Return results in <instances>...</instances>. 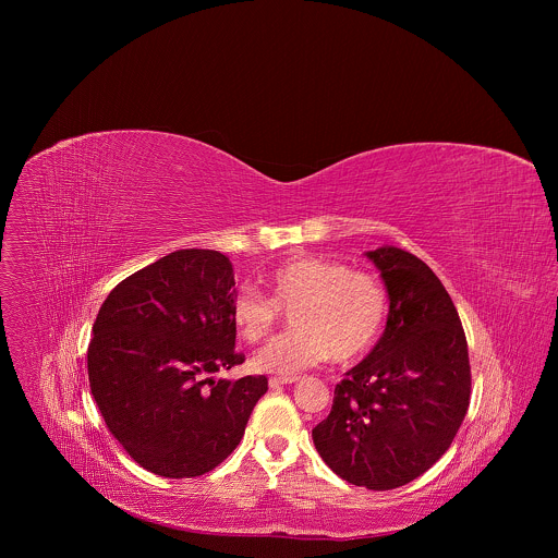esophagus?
Listing matches in <instances>:
<instances>
[{"mask_svg":"<svg viewBox=\"0 0 558 558\" xmlns=\"http://www.w3.org/2000/svg\"><path fill=\"white\" fill-rule=\"evenodd\" d=\"M299 380H301L299 376H286V378H270L268 385H270V389H279V387H283V385H294V383H299Z\"/></svg>","mask_w":558,"mask_h":558,"instance_id":"esophagus-1","label":"esophagus"}]
</instances>
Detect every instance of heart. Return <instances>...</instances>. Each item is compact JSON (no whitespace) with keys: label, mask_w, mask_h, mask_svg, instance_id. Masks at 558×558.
Instances as JSON below:
<instances>
[{"label":"heart","mask_w":558,"mask_h":558,"mask_svg":"<svg viewBox=\"0 0 558 558\" xmlns=\"http://www.w3.org/2000/svg\"><path fill=\"white\" fill-rule=\"evenodd\" d=\"M270 299L242 288L232 299V324L248 343L266 339L283 312H292L294 330L270 341L255 356L266 374L290 376L328 356L352 361L369 352L389 318L385 283L363 270L316 255L292 257L266 277Z\"/></svg>","instance_id":"obj_1"}]
</instances>
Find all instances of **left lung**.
Listing matches in <instances>:
<instances>
[{"instance_id": "obj_1", "label": "left lung", "mask_w": 558, "mask_h": 558, "mask_svg": "<svg viewBox=\"0 0 558 558\" xmlns=\"http://www.w3.org/2000/svg\"><path fill=\"white\" fill-rule=\"evenodd\" d=\"M365 255L389 292L387 328L335 387L312 436L335 475L383 492L421 477L451 447L471 403V363L458 310L432 268L389 244Z\"/></svg>"}]
</instances>
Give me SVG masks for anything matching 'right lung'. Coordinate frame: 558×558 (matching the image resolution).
<instances>
[{
  "label": "right lung",
  "instance_id": "obj_1",
  "mask_svg": "<svg viewBox=\"0 0 558 558\" xmlns=\"http://www.w3.org/2000/svg\"><path fill=\"white\" fill-rule=\"evenodd\" d=\"M230 257L180 248L120 281L92 326L87 378L116 440L146 471L199 477L244 436L266 376L215 380L244 361Z\"/></svg>",
  "mask_w": 558,
  "mask_h": 558
}]
</instances>
